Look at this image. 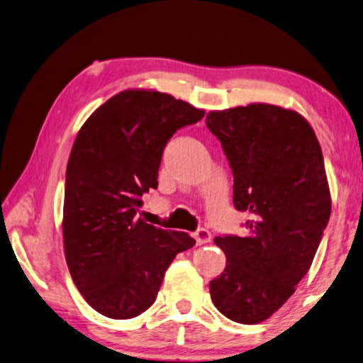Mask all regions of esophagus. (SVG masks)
<instances>
[{
  "instance_id": "esophagus-1",
  "label": "esophagus",
  "mask_w": 363,
  "mask_h": 363,
  "mask_svg": "<svg viewBox=\"0 0 363 363\" xmlns=\"http://www.w3.org/2000/svg\"><path fill=\"white\" fill-rule=\"evenodd\" d=\"M194 238L196 240V245H206V242H209L211 241V238H213V236H211V232L209 230H206V228H199L196 230V232L194 233Z\"/></svg>"
}]
</instances>
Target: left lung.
<instances>
[{"label":"left lung","mask_w":363,"mask_h":363,"mask_svg":"<svg viewBox=\"0 0 363 363\" xmlns=\"http://www.w3.org/2000/svg\"><path fill=\"white\" fill-rule=\"evenodd\" d=\"M206 127L232 168L235 208L252 216L246 236L214 240L227 265L211 298L225 318L259 324L295 292L330 219L324 157L306 118L273 104L211 111Z\"/></svg>","instance_id":"8db88e82"}]
</instances>
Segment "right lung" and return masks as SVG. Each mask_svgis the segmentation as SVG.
Segmentation results:
<instances>
[{"label":"right lung","instance_id":"add662e5","mask_svg":"<svg viewBox=\"0 0 363 363\" xmlns=\"http://www.w3.org/2000/svg\"><path fill=\"white\" fill-rule=\"evenodd\" d=\"M203 116L168 94L125 90L79 130L65 182V255L79 292L106 318L131 319L152 306L171 262L195 245L136 213L159 186L169 138Z\"/></svg>","mask_w":363,"mask_h":363}]
</instances>
